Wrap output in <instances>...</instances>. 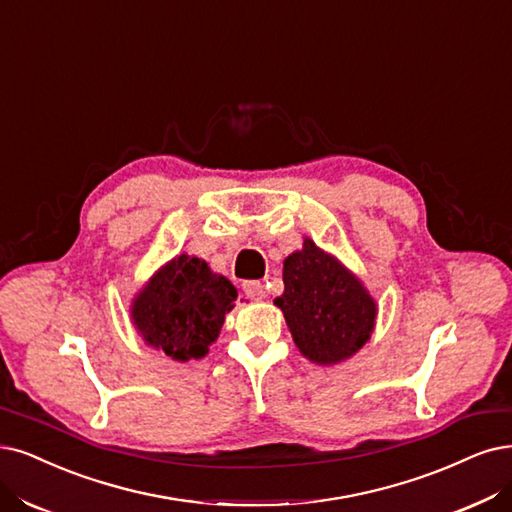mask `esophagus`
I'll return each mask as SVG.
<instances>
[{"instance_id": "34e87169", "label": "esophagus", "mask_w": 512, "mask_h": 512, "mask_svg": "<svg viewBox=\"0 0 512 512\" xmlns=\"http://www.w3.org/2000/svg\"><path fill=\"white\" fill-rule=\"evenodd\" d=\"M244 293H246V297L259 301L266 297V287H263L261 280H249V282H244Z\"/></svg>"}]
</instances>
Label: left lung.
I'll return each mask as SVG.
<instances>
[{"label":"left lung","instance_id":"left-lung-1","mask_svg":"<svg viewBox=\"0 0 512 512\" xmlns=\"http://www.w3.org/2000/svg\"><path fill=\"white\" fill-rule=\"evenodd\" d=\"M285 293L274 304L285 314L293 342L308 361L337 365L361 350L373 333L377 308L369 291L333 255L306 238L282 266Z\"/></svg>","mask_w":512,"mask_h":512}]
</instances>
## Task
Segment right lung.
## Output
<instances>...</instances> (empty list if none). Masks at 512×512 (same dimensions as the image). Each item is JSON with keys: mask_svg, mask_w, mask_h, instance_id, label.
I'll use <instances>...</instances> for the list:
<instances>
[{"mask_svg": "<svg viewBox=\"0 0 512 512\" xmlns=\"http://www.w3.org/2000/svg\"><path fill=\"white\" fill-rule=\"evenodd\" d=\"M236 287L204 259H170L132 299L130 318L145 344L173 361L202 358L234 308Z\"/></svg>", "mask_w": 512, "mask_h": 512, "instance_id": "obj_1", "label": "right lung"}]
</instances>
